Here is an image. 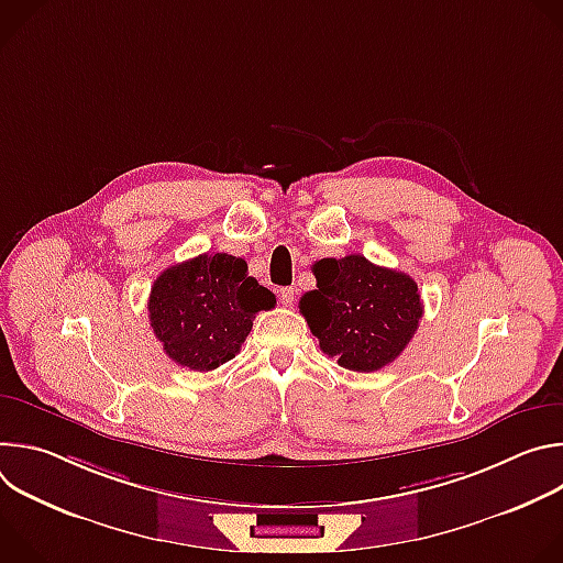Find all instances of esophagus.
<instances>
[{
  "label": "esophagus",
  "mask_w": 563,
  "mask_h": 563,
  "mask_svg": "<svg viewBox=\"0 0 563 563\" xmlns=\"http://www.w3.org/2000/svg\"><path fill=\"white\" fill-rule=\"evenodd\" d=\"M294 296H296L294 287H283V289L278 291V298H280V302H283L285 307H289V305L294 302Z\"/></svg>",
  "instance_id": "1"
}]
</instances>
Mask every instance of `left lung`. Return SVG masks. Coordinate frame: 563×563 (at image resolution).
<instances>
[{
    "mask_svg": "<svg viewBox=\"0 0 563 563\" xmlns=\"http://www.w3.org/2000/svg\"><path fill=\"white\" fill-rule=\"evenodd\" d=\"M316 289L298 307L320 350L354 372L389 365L412 341L423 302L417 283L365 256L323 258L313 265Z\"/></svg>",
    "mask_w": 563,
    "mask_h": 563,
    "instance_id": "left-lung-1",
    "label": "left lung"
}]
</instances>
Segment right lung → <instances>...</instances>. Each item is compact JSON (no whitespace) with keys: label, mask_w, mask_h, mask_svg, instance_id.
<instances>
[{"label":"right lung","mask_w":563,"mask_h":563,"mask_svg":"<svg viewBox=\"0 0 563 563\" xmlns=\"http://www.w3.org/2000/svg\"><path fill=\"white\" fill-rule=\"evenodd\" d=\"M276 296L229 254H200L159 274L148 296L155 339L180 367L209 372L231 361L252 332L258 311Z\"/></svg>","instance_id":"1"}]
</instances>
